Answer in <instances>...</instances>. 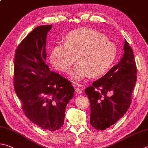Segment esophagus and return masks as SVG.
<instances>
[{
  "instance_id": "esophagus-1",
  "label": "esophagus",
  "mask_w": 148,
  "mask_h": 148,
  "mask_svg": "<svg viewBox=\"0 0 148 148\" xmlns=\"http://www.w3.org/2000/svg\"><path fill=\"white\" fill-rule=\"evenodd\" d=\"M75 91H76V92L77 94L82 93V90H81V88H79V87H75Z\"/></svg>"
}]
</instances>
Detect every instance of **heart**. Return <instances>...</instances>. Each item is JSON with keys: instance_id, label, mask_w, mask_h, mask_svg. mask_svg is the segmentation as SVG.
Here are the masks:
<instances>
[{"instance_id": "b5f03b06", "label": "heart", "mask_w": 148, "mask_h": 148, "mask_svg": "<svg viewBox=\"0 0 148 148\" xmlns=\"http://www.w3.org/2000/svg\"><path fill=\"white\" fill-rule=\"evenodd\" d=\"M76 56L79 63L71 73L76 83L90 75L98 77L106 73L116 59V47L96 29L83 27L67 34L65 42L56 45L49 59L56 70L66 72L76 62Z\"/></svg>"}]
</instances>
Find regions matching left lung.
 Returning a JSON list of instances; mask_svg holds the SVG:
<instances>
[{
	"instance_id": "obj_1",
	"label": "left lung",
	"mask_w": 148,
	"mask_h": 148,
	"mask_svg": "<svg viewBox=\"0 0 148 148\" xmlns=\"http://www.w3.org/2000/svg\"><path fill=\"white\" fill-rule=\"evenodd\" d=\"M123 50L120 62L85 90L90 104V123L96 130L111 127L130 108L137 69L133 50L126 40Z\"/></svg>"
}]
</instances>
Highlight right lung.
Returning <instances> with one entry per match:
<instances>
[{
	"label": "right lung",
	"mask_w": 148,
	"mask_h": 148,
	"mask_svg": "<svg viewBox=\"0 0 148 148\" xmlns=\"http://www.w3.org/2000/svg\"><path fill=\"white\" fill-rule=\"evenodd\" d=\"M52 25L37 26L17 48L14 88L28 119L43 130L62 127L67 103L73 98L71 83L46 64V42Z\"/></svg>",
	"instance_id": "add662e5"
}]
</instances>
